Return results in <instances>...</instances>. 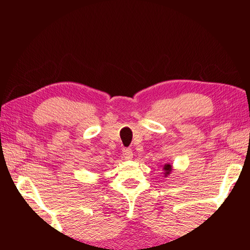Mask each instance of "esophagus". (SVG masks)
I'll return each mask as SVG.
<instances>
[{
  "label": "esophagus",
  "mask_w": 250,
  "mask_h": 250,
  "mask_svg": "<svg viewBox=\"0 0 250 250\" xmlns=\"http://www.w3.org/2000/svg\"><path fill=\"white\" fill-rule=\"evenodd\" d=\"M132 156H133V153H132V150H131V149L125 147V149L122 150V158H124L125 160H131V159H132Z\"/></svg>",
  "instance_id": "obj_1"
}]
</instances>
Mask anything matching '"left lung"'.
<instances>
[{
    "mask_svg": "<svg viewBox=\"0 0 250 250\" xmlns=\"http://www.w3.org/2000/svg\"><path fill=\"white\" fill-rule=\"evenodd\" d=\"M163 170L166 171V175L170 174V172H171V166H170V164H166V166H164V167H163Z\"/></svg>",
    "mask_w": 250,
    "mask_h": 250,
    "instance_id": "left-lung-1",
    "label": "left lung"
}]
</instances>
